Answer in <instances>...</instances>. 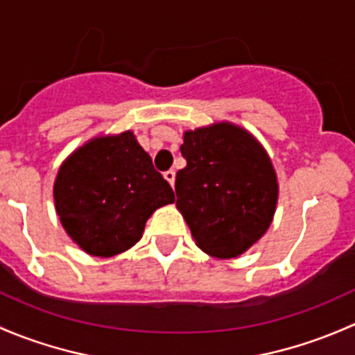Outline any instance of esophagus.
<instances>
[{
	"label": "esophagus",
	"mask_w": 355,
	"mask_h": 355,
	"mask_svg": "<svg viewBox=\"0 0 355 355\" xmlns=\"http://www.w3.org/2000/svg\"><path fill=\"white\" fill-rule=\"evenodd\" d=\"M164 178H166V181L169 182L171 186H174V181H176V173H174V171H166V173H164Z\"/></svg>",
	"instance_id": "34e87169"
}]
</instances>
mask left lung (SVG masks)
I'll use <instances>...</instances> for the list:
<instances>
[{"mask_svg":"<svg viewBox=\"0 0 355 355\" xmlns=\"http://www.w3.org/2000/svg\"><path fill=\"white\" fill-rule=\"evenodd\" d=\"M184 169L176 174V207L196 246L215 258H237L268 231L279 182L268 153L232 123L184 131Z\"/></svg>","mask_w":355,"mask_h":355,"instance_id":"8db88e82","label":"left lung"}]
</instances>
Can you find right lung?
I'll use <instances>...</instances> for the list:
<instances>
[{
  "mask_svg": "<svg viewBox=\"0 0 355 355\" xmlns=\"http://www.w3.org/2000/svg\"><path fill=\"white\" fill-rule=\"evenodd\" d=\"M54 205L64 231L85 253L109 258L140 241L174 191L131 131L96 137L61 164Z\"/></svg>",
  "mask_w": 355,
  "mask_h": 355,
  "instance_id": "right-lung-1",
  "label": "right lung"
}]
</instances>
